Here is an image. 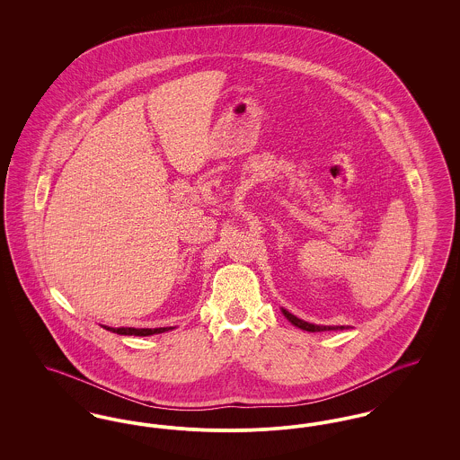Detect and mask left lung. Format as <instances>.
I'll return each instance as SVG.
<instances>
[{"label": "left lung", "mask_w": 460, "mask_h": 460, "mask_svg": "<svg viewBox=\"0 0 460 460\" xmlns=\"http://www.w3.org/2000/svg\"><path fill=\"white\" fill-rule=\"evenodd\" d=\"M281 312H283V315H285L286 319L293 324V326H296V328L304 329V331H308V332H321V331H341V329H349L350 326H321V324H312V323H306L304 319H298L296 315H293L291 312H288L286 308H281Z\"/></svg>", "instance_id": "1"}]
</instances>
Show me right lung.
I'll return each instance as SVG.
<instances>
[{"instance_id": "right-lung-1", "label": "right lung", "mask_w": 460, "mask_h": 460, "mask_svg": "<svg viewBox=\"0 0 460 460\" xmlns=\"http://www.w3.org/2000/svg\"><path fill=\"white\" fill-rule=\"evenodd\" d=\"M107 331L111 332H117V334H122V336H152V334H160V332H165V331H172L175 329L174 326L171 328H110V326H102Z\"/></svg>"}]
</instances>
